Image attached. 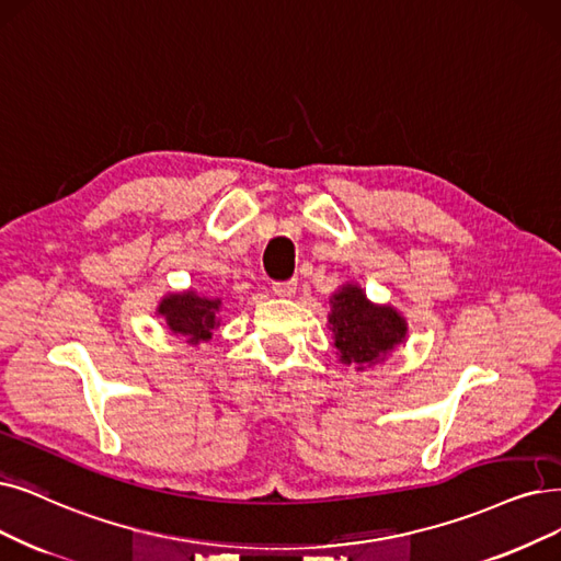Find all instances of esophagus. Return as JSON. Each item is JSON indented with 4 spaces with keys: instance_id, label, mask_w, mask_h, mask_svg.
I'll return each instance as SVG.
<instances>
[{
    "instance_id": "34e87169",
    "label": "esophagus",
    "mask_w": 561,
    "mask_h": 561,
    "mask_svg": "<svg viewBox=\"0 0 561 561\" xmlns=\"http://www.w3.org/2000/svg\"><path fill=\"white\" fill-rule=\"evenodd\" d=\"M272 289L278 297H293L297 293V280H274Z\"/></svg>"
}]
</instances>
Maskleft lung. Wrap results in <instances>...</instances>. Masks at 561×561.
I'll use <instances>...</instances> for the list:
<instances>
[{
	"label": "left lung",
	"mask_w": 561,
	"mask_h": 561,
	"mask_svg": "<svg viewBox=\"0 0 561 561\" xmlns=\"http://www.w3.org/2000/svg\"><path fill=\"white\" fill-rule=\"evenodd\" d=\"M329 324L335 335L341 362L364 370L402 343L408 333L405 320L389 306H375L362 289L347 285L333 295Z\"/></svg>",
	"instance_id": "obj_1"
}]
</instances>
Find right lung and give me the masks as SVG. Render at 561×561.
Instances as JSON below:
<instances>
[{
    "mask_svg": "<svg viewBox=\"0 0 561 561\" xmlns=\"http://www.w3.org/2000/svg\"><path fill=\"white\" fill-rule=\"evenodd\" d=\"M218 308L220 299L197 297L191 289V293L170 295L163 299L159 312L165 318L172 333L182 335L191 345H197L199 341L211 339V331L218 327Z\"/></svg>",
    "mask_w": 561,
    "mask_h": 561,
    "instance_id": "add662e5",
    "label": "right lung"
}]
</instances>
